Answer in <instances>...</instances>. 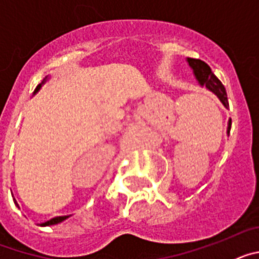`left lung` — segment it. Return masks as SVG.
I'll list each match as a JSON object with an SVG mask.
<instances>
[{"label": "left lung", "instance_id": "obj_1", "mask_svg": "<svg viewBox=\"0 0 259 259\" xmlns=\"http://www.w3.org/2000/svg\"><path fill=\"white\" fill-rule=\"evenodd\" d=\"M188 65L191 66V68L193 70V74L197 79L198 83L201 85H205L210 92L214 93L217 97L221 100V102L223 104V106L226 109H228V98H227V92H226V88H224L223 84L221 83V80L212 74L211 68L209 67V65H206L205 62L201 61V59H194V58H187ZM231 130V119L228 122V128L227 134H230Z\"/></svg>", "mask_w": 259, "mask_h": 259}]
</instances>
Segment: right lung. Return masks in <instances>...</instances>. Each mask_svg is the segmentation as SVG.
<instances>
[{
	"mask_svg": "<svg viewBox=\"0 0 259 259\" xmlns=\"http://www.w3.org/2000/svg\"><path fill=\"white\" fill-rule=\"evenodd\" d=\"M45 80H47V77H45L42 83L38 84L37 88H36V91H35V93L38 92V89H40L41 85H42V84L45 83ZM15 203H17V201H15ZM17 205H18V203H17ZM68 217H70V215H65V217H56V218H53V219H50V221H48V222H45V223H42V224H41V226H53V224H58V223H61V222L66 221V219H67Z\"/></svg>",
	"mask_w": 259,
	"mask_h": 259,
	"instance_id": "1",
	"label": "right lung"
}]
</instances>
